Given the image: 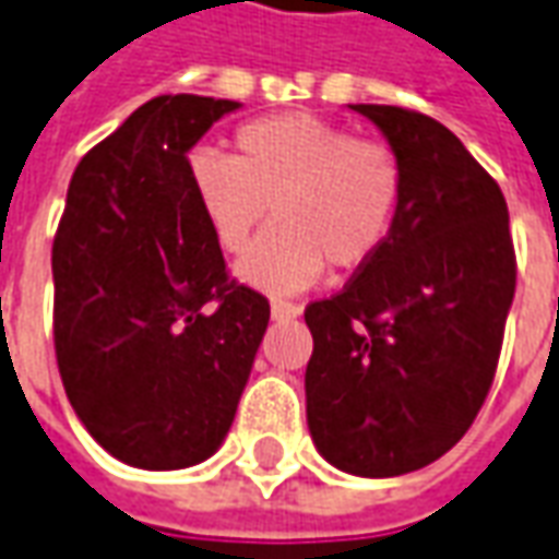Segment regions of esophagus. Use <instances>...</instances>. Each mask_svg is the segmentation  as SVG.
<instances>
[{
  "instance_id": "1",
  "label": "esophagus",
  "mask_w": 559,
  "mask_h": 559,
  "mask_svg": "<svg viewBox=\"0 0 559 559\" xmlns=\"http://www.w3.org/2000/svg\"><path fill=\"white\" fill-rule=\"evenodd\" d=\"M269 311H272V320H293L302 314V308L299 306H293V302H278V299L272 302V308H269Z\"/></svg>"
}]
</instances>
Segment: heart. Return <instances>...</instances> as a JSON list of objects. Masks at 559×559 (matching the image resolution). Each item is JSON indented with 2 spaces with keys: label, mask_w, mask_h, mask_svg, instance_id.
Listing matches in <instances>:
<instances>
[{
  "label": "heart",
  "mask_w": 559,
  "mask_h": 559,
  "mask_svg": "<svg viewBox=\"0 0 559 559\" xmlns=\"http://www.w3.org/2000/svg\"><path fill=\"white\" fill-rule=\"evenodd\" d=\"M233 144V159L197 151L190 185L226 253L251 245L272 205L278 226L241 260V281L266 293H299L326 263L350 272L384 248L405 187L390 144L354 139L302 111L251 120Z\"/></svg>",
  "instance_id": "1"
}]
</instances>
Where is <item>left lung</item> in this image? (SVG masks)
I'll list each match as a JSON object with an SVG mask.
<instances>
[{
    "mask_svg": "<svg viewBox=\"0 0 559 559\" xmlns=\"http://www.w3.org/2000/svg\"><path fill=\"white\" fill-rule=\"evenodd\" d=\"M347 108L388 139L405 187L384 248L306 308V415L335 469L393 478L448 454L484 405L514 248L502 190L454 132L396 105Z\"/></svg>",
    "mask_w": 559,
    "mask_h": 559,
    "instance_id": "left-lung-1",
    "label": "left lung"
}]
</instances>
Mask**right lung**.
<instances>
[{
  "label": "right lung",
  "instance_id": "right-lung-1",
  "mask_svg": "<svg viewBox=\"0 0 559 559\" xmlns=\"http://www.w3.org/2000/svg\"><path fill=\"white\" fill-rule=\"evenodd\" d=\"M241 103L157 96L78 163L53 239V345L78 420L169 472L224 444L269 326L229 281L190 185L193 144Z\"/></svg>",
  "mask_w": 559,
  "mask_h": 559
}]
</instances>
